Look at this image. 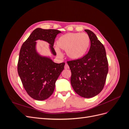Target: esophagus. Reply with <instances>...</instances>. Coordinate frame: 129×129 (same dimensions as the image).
Here are the masks:
<instances>
[{"label":"esophagus","mask_w":129,"mask_h":129,"mask_svg":"<svg viewBox=\"0 0 129 129\" xmlns=\"http://www.w3.org/2000/svg\"><path fill=\"white\" fill-rule=\"evenodd\" d=\"M69 68V66L68 65V64H66L65 66H64V69H68Z\"/></svg>","instance_id":"esophagus-1"}]
</instances>
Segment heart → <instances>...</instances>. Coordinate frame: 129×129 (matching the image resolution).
<instances>
[{
	"instance_id": "b5f03b06",
	"label": "heart",
	"mask_w": 129,
	"mask_h": 129,
	"mask_svg": "<svg viewBox=\"0 0 129 129\" xmlns=\"http://www.w3.org/2000/svg\"><path fill=\"white\" fill-rule=\"evenodd\" d=\"M90 44V38L85 33H71L63 35L58 38V48L66 50L67 55L73 60L82 57L87 51Z\"/></svg>"
}]
</instances>
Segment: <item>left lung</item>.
<instances>
[{
  "instance_id": "left-lung-1",
  "label": "left lung",
  "mask_w": 129,
  "mask_h": 129,
  "mask_svg": "<svg viewBox=\"0 0 129 129\" xmlns=\"http://www.w3.org/2000/svg\"><path fill=\"white\" fill-rule=\"evenodd\" d=\"M90 40L88 53L82 57L67 61L71 71V82L78 95L91 98L102 90L108 73V62L103 45L96 35L84 30Z\"/></svg>"
}]
</instances>
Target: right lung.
<instances>
[{"instance_id":"1","label":"right lung","mask_w":129,"mask_h":129,"mask_svg":"<svg viewBox=\"0 0 129 129\" xmlns=\"http://www.w3.org/2000/svg\"><path fill=\"white\" fill-rule=\"evenodd\" d=\"M56 29L37 28L22 44L18 63V72L23 86L28 95L34 100L47 99L54 92L55 82L64 69V62L56 63L49 58L39 55L36 49L37 40L48 42L52 53L55 39L58 33Z\"/></svg>"}]
</instances>
